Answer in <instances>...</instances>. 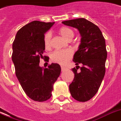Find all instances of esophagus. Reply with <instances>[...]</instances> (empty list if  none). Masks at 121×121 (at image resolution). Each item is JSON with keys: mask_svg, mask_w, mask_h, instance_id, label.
Instances as JSON below:
<instances>
[{"mask_svg": "<svg viewBox=\"0 0 121 121\" xmlns=\"http://www.w3.org/2000/svg\"><path fill=\"white\" fill-rule=\"evenodd\" d=\"M68 70V69L66 68H65L63 66H61V72H65V71H66V70Z\"/></svg>", "mask_w": 121, "mask_h": 121, "instance_id": "34e87169", "label": "esophagus"}]
</instances>
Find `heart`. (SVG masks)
Wrapping results in <instances>:
<instances>
[{
	"instance_id": "heart-1",
	"label": "heart",
	"mask_w": 121,
	"mask_h": 121,
	"mask_svg": "<svg viewBox=\"0 0 121 121\" xmlns=\"http://www.w3.org/2000/svg\"><path fill=\"white\" fill-rule=\"evenodd\" d=\"M58 33L66 40H71L74 36V32L70 27L63 26L58 30ZM44 45L46 49H49L51 46V33L48 32L44 36ZM73 52L72 49L56 50L51 55V60L54 63L61 65H66L73 56Z\"/></svg>"
}]
</instances>
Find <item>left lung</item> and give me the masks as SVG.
Masks as SVG:
<instances>
[{"label": "left lung", "mask_w": 121, "mask_h": 121, "mask_svg": "<svg viewBox=\"0 0 121 121\" xmlns=\"http://www.w3.org/2000/svg\"><path fill=\"white\" fill-rule=\"evenodd\" d=\"M62 23L77 28L81 36L80 44L73 59L77 66L72 68L75 77L69 85L70 94L78 101H88L97 94L105 75L107 56L105 39L97 26L84 18ZM79 64L82 66L78 72Z\"/></svg>", "instance_id": "obj_1"}]
</instances>
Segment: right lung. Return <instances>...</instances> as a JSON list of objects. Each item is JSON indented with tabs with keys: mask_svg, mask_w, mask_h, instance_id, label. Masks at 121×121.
Wrapping results in <instances>:
<instances>
[{
	"mask_svg": "<svg viewBox=\"0 0 121 121\" xmlns=\"http://www.w3.org/2000/svg\"><path fill=\"white\" fill-rule=\"evenodd\" d=\"M54 24L31 22L17 31L12 44V60L16 77L26 94L35 101L44 102L51 97L53 84L60 75L58 63L46 68L39 66L45 49L44 34Z\"/></svg>",
	"mask_w": 121,
	"mask_h": 121,
	"instance_id": "obj_1",
	"label": "right lung"
}]
</instances>
